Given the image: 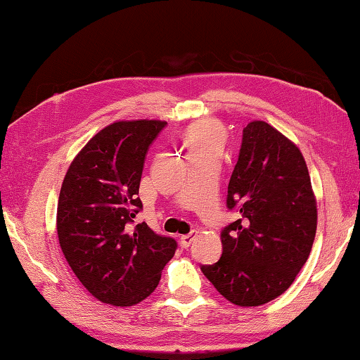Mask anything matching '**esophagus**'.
<instances>
[{
  "instance_id": "34e87169",
  "label": "esophagus",
  "mask_w": 360,
  "mask_h": 360,
  "mask_svg": "<svg viewBox=\"0 0 360 360\" xmlns=\"http://www.w3.org/2000/svg\"><path fill=\"white\" fill-rule=\"evenodd\" d=\"M194 236H195V233H194V232H189V233H186V235H183L181 238H180L181 248L188 249L189 246H191V243H193V240H194Z\"/></svg>"
}]
</instances>
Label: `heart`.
Instances as JSON below:
<instances>
[{
    "instance_id": "1",
    "label": "heart",
    "mask_w": 360,
    "mask_h": 360,
    "mask_svg": "<svg viewBox=\"0 0 360 360\" xmlns=\"http://www.w3.org/2000/svg\"><path fill=\"white\" fill-rule=\"evenodd\" d=\"M185 146L188 148L189 157H198V155H207V153H216L219 155L224 141V130L214 122L203 120L193 124L186 128L185 131Z\"/></svg>"
}]
</instances>
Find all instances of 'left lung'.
Wrapping results in <instances>:
<instances>
[{
    "label": "left lung",
    "mask_w": 360,
    "mask_h": 360,
    "mask_svg": "<svg viewBox=\"0 0 360 360\" xmlns=\"http://www.w3.org/2000/svg\"><path fill=\"white\" fill-rule=\"evenodd\" d=\"M238 219L222 229V254L202 273L236 306L276 300L307 262L316 233V202L302 153L263 120L243 130L227 189Z\"/></svg>",
    "instance_id": "obj_1"
}]
</instances>
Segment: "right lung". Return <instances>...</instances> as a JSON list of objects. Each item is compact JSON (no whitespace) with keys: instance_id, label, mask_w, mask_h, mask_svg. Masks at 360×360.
<instances>
[{"instance_id":"right-lung-1","label":"right lung","mask_w":360,"mask_h":360,"mask_svg":"<svg viewBox=\"0 0 360 360\" xmlns=\"http://www.w3.org/2000/svg\"><path fill=\"white\" fill-rule=\"evenodd\" d=\"M167 124L122 120L105 127L83 147L59 193L56 229L75 276L98 301L128 307L157 288L177 241L146 222L138 198L146 155Z\"/></svg>"}]
</instances>
